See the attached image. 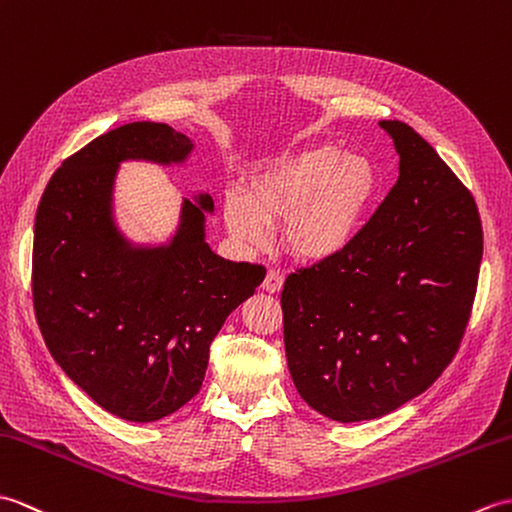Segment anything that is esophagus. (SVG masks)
Listing matches in <instances>:
<instances>
[{
	"mask_svg": "<svg viewBox=\"0 0 512 512\" xmlns=\"http://www.w3.org/2000/svg\"><path fill=\"white\" fill-rule=\"evenodd\" d=\"M282 282H285V278H282L280 271L269 269L265 280H263V289H265L267 293H278V291L282 289Z\"/></svg>",
	"mask_w": 512,
	"mask_h": 512,
	"instance_id": "esophagus-1",
	"label": "esophagus"
}]
</instances>
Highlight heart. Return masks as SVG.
<instances>
[{
    "instance_id": "1",
    "label": "heart",
    "mask_w": 512,
    "mask_h": 512,
    "mask_svg": "<svg viewBox=\"0 0 512 512\" xmlns=\"http://www.w3.org/2000/svg\"><path fill=\"white\" fill-rule=\"evenodd\" d=\"M377 190L379 170L370 157L317 146L258 170L245 199L230 197L223 212L230 232L247 245L265 243V225L285 223L289 252L322 263L359 236Z\"/></svg>"
}]
</instances>
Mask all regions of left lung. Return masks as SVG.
I'll list each match as a JSON object with an SVG mask.
<instances>
[{"mask_svg": "<svg viewBox=\"0 0 512 512\" xmlns=\"http://www.w3.org/2000/svg\"><path fill=\"white\" fill-rule=\"evenodd\" d=\"M399 179L352 245L280 295L291 379L339 423L394 412L434 383L467 331L482 260L475 199L434 146L383 120Z\"/></svg>", "mask_w": 512, "mask_h": 512, "instance_id": "obj_1", "label": "left lung"}]
</instances>
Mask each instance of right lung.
Returning <instances> with one entry per match:
<instances>
[{
  "instance_id": "obj_1",
  "label": "right lung",
  "mask_w": 512,
  "mask_h": 512,
  "mask_svg": "<svg viewBox=\"0 0 512 512\" xmlns=\"http://www.w3.org/2000/svg\"><path fill=\"white\" fill-rule=\"evenodd\" d=\"M190 149L168 124L102 133L54 170L34 219L32 304L43 342L102 410L135 423L160 420L199 394L225 317L267 274L203 241L210 197L186 201L166 249L135 252L113 230L118 162H179Z\"/></svg>"
}]
</instances>
